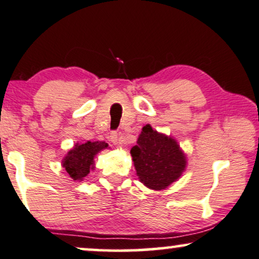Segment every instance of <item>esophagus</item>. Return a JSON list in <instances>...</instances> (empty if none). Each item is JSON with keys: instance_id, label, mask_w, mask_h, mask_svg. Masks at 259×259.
<instances>
[{"instance_id": "esophagus-1", "label": "esophagus", "mask_w": 259, "mask_h": 259, "mask_svg": "<svg viewBox=\"0 0 259 259\" xmlns=\"http://www.w3.org/2000/svg\"><path fill=\"white\" fill-rule=\"evenodd\" d=\"M122 140V134L119 132H112L110 135V141L112 143H119Z\"/></svg>"}]
</instances>
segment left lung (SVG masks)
I'll return each instance as SVG.
<instances>
[{"label":"left lung","instance_id":"1","mask_svg":"<svg viewBox=\"0 0 259 259\" xmlns=\"http://www.w3.org/2000/svg\"><path fill=\"white\" fill-rule=\"evenodd\" d=\"M140 181L153 190L171 185L185 169V155L171 137L143 126L137 145L130 150Z\"/></svg>","mask_w":259,"mask_h":259}]
</instances>
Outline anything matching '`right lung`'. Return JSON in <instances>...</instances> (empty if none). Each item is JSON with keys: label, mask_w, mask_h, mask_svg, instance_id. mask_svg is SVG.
I'll use <instances>...</instances> for the list:
<instances>
[{"label": "right lung", "mask_w": 259, "mask_h": 259, "mask_svg": "<svg viewBox=\"0 0 259 259\" xmlns=\"http://www.w3.org/2000/svg\"><path fill=\"white\" fill-rule=\"evenodd\" d=\"M105 142H88L76 145L63 159V167L74 181H82L93 168L94 155L106 148Z\"/></svg>", "instance_id": "add662e5"}]
</instances>
